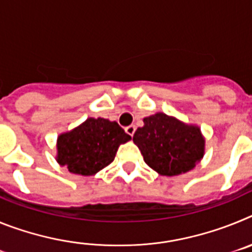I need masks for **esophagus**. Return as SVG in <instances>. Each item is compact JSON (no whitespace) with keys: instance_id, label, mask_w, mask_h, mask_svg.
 Segmentation results:
<instances>
[{"instance_id":"1","label":"esophagus","mask_w":252,"mask_h":252,"mask_svg":"<svg viewBox=\"0 0 252 252\" xmlns=\"http://www.w3.org/2000/svg\"><path fill=\"white\" fill-rule=\"evenodd\" d=\"M125 131H126L130 136H133V133H135V131H136V127H135L133 125H130V126H127V127L125 128Z\"/></svg>"}]
</instances>
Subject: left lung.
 Instances as JSON below:
<instances>
[{
    "instance_id": "1",
    "label": "left lung",
    "mask_w": 252,
    "mask_h": 252,
    "mask_svg": "<svg viewBox=\"0 0 252 252\" xmlns=\"http://www.w3.org/2000/svg\"><path fill=\"white\" fill-rule=\"evenodd\" d=\"M132 140L146 164L166 177L192 170L204 154L201 128L161 112L145 117Z\"/></svg>"
}]
</instances>
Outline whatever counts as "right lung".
<instances>
[{
  "instance_id": "add662e5",
  "label": "right lung",
  "mask_w": 252,
  "mask_h": 252,
  "mask_svg": "<svg viewBox=\"0 0 252 252\" xmlns=\"http://www.w3.org/2000/svg\"><path fill=\"white\" fill-rule=\"evenodd\" d=\"M130 139L117 122L90 117L58 137L57 161L73 174L93 175L111 164L119 146Z\"/></svg>"
}]
</instances>
